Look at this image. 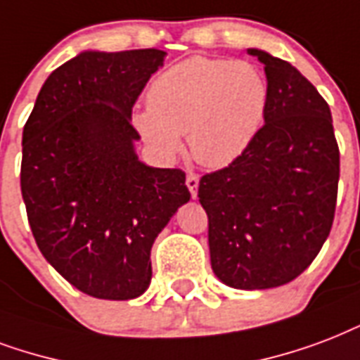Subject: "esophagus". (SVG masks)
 Segmentation results:
<instances>
[{
  "instance_id": "obj_1",
  "label": "esophagus",
  "mask_w": 360,
  "mask_h": 360,
  "mask_svg": "<svg viewBox=\"0 0 360 360\" xmlns=\"http://www.w3.org/2000/svg\"><path fill=\"white\" fill-rule=\"evenodd\" d=\"M198 183H200V177L196 174L186 175V186H188V191H191L192 198H196V196H198Z\"/></svg>"
}]
</instances>
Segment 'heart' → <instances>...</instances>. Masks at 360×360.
Returning <instances> with one entry per match:
<instances>
[{"label": "heart", "mask_w": 360, "mask_h": 360, "mask_svg": "<svg viewBox=\"0 0 360 360\" xmlns=\"http://www.w3.org/2000/svg\"><path fill=\"white\" fill-rule=\"evenodd\" d=\"M149 105L131 115L134 128L166 160L183 150L207 168L238 160L264 124L270 86L249 62L226 58L183 60L150 82Z\"/></svg>", "instance_id": "b5f03b06"}]
</instances>
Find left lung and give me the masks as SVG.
Wrapping results in <instances>:
<instances>
[{"mask_svg":"<svg viewBox=\"0 0 360 360\" xmlns=\"http://www.w3.org/2000/svg\"><path fill=\"white\" fill-rule=\"evenodd\" d=\"M270 103L243 155L200 179L211 268L224 285L274 289L298 278L330 234L340 150L328 103L295 65L260 49Z\"/></svg>","mask_w":360,"mask_h":360,"instance_id":"8db88e82","label":"left lung"}]
</instances>
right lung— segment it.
<instances>
[{
    "instance_id": "obj_1",
    "label": "right lung",
    "mask_w": 360,
    "mask_h": 360,
    "mask_svg": "<svg viewBox=\"0 0 360 360\" xmlns=\"http://www.w3.org/2000/svg\"><path fill=\"white\" fill-rule=\"evenodd\" d=\"M158 49L82 51L41 86L22 131L20 188L46 262L84 295L149 289L150 247L191 200L181 169L137 158L131 107L164 65Z\"/></svg>"
}]
</instances>
